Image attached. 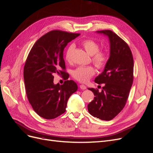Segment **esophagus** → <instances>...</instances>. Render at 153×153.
I'll return each instance as SVG.
<instances>
[{"label":"esophagus","instance_id":"1","mask_svg":"<svg viewBox=\"0 0 153 153\" xmlns=\"http://www.w3.org/2000/svg\"><path fill=\"white\" fill-rule=\"evenodd\" d=\"M80 88L81 89H82V90H85V89H87V87L85 85H80Z\"/></svg>","mask_w":153,"mask_h":153}]
</instances>
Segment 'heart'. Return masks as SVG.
<instances>
[{
  "instance_id": "heart-1",
  "label": "heart",
  "mask_w": 153,
  "mask_h": 153,
  "mask_svg": "<svg viewBox=\"0 0 153 153\" xmlns=\"http://www.w3.org/2000/svg\"><path fill=\"white\" fill-rule=\"evenodd\" d=\"M82 45L86 52L92 57V61L95 66L99 68H103L106 66L108 60V54L105 52L99 51L100 46L96 41L90 39H85L82 42ZM74 49H75V45L73 44L69 45L66 49L65 53L66 61H70L71 60ZM94 74L95 69L93 67L80 66L73 71L72 75L76 80L84 83L89 80Z\"/></svg>"
}]
</instances>
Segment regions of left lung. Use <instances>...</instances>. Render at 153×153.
<instances>
[{"mask_svg": "<svg viewBox=\"0 0 153 153\" xmlns=\"http://www.w3.org/2000/svg\"><path fill=\"white\" fill-rule=\"evenodd\" d=\"M96 33L108 38L110 56L103 71L94 80L97 84H104L102 90L88 88L95 96L87 108L92 116L110 121L126 103L133 80V59L127 43L114 32L105 30Z\"/></svg>", "mask_w": 153, "mask_h": 153, "instance_id": "obj_1", "label": "left lung"}]
</instances>
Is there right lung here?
<instances>
[{"instance_id":"add662e5","label":"right lung","mask_w":153,"mask_h":153,"mask_svg":"<svg viewBox=\"0 0 153 153\" xmlns=\"http://www.w3.org/2000/svg\"><path fill=\"white\" fill-rule=\"evenodd\" d=\"M80 34L52 30L36 41L27 58L24 78L27 98L32 108L46 119L65 112L68 100L78 86L73 80L62 85L53 83V75H66L63 52L68 43Z\"/></svg>"}]
</instances>
